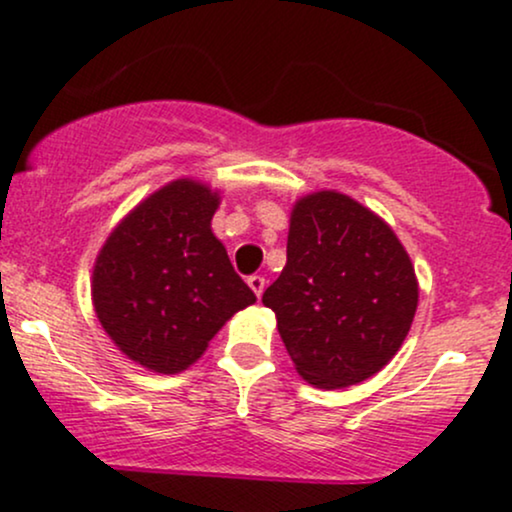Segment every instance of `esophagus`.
I'll list each match as a JSON object with an SVG mask.
<instances>
[{"instance_id": "34e87169", "label": "esophagus", "mask_w": 512, "mask_h": 512, "mask_svg": "<svg viewBox=\"0 0 512 512\" xmlns=\"http://www.w3.org/2000/svg\"><path fill=\"white\" fill-rule=\"evenodd\" d=\"M248 286L252 291H255V296L260 298L264 286H267V281H264V276H260V274H252V276H248Z\"/></svg>"}]
</instances>
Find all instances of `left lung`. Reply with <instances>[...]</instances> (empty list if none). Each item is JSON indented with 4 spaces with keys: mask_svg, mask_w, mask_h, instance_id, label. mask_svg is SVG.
I'll use <instances>...</instances> for the list:
<instances>
[{
    "mask_svg": "<svg viewBox=\"0 0 512 512\" xmlns=\"http://www.w3.org/2000/svg\"><path fill=\"white\" fill-rule=\"evenodd\" d=\"M296 370L337 390L378 373L409 334L419 284L383 219L339 192H315L291 214L286 267L264 291Z\"/></svg>",
    "mask_w": 512,
    "mask_h": 512,
    "instance_id": "8db88e82",
    "label": "left lung"
}]
</instances>
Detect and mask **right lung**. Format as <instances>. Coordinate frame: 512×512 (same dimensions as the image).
Returning a JSON list of instances; mask_svg holds the SVG:
<instances>
[{
    "label": "right lung",
    "mask_w": 512,
    "mask_h": 512,
    "mask_svg": "<svg viewBox=\"0 0 512 512\" xmlns=\"http://www.w3.org/2000/svg\"><path fill=\"white\" fill-rule=\"evenodd\" d=\"M219 195L175 180L144 199L105 240L93 305L108 337L156 373H180L233 313L255 303L211 233Z\"/></svg>",
    "instance_id": "right-lung-1"
}]
</instances>
